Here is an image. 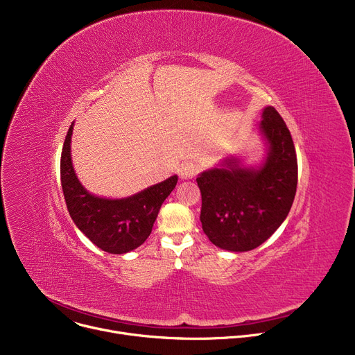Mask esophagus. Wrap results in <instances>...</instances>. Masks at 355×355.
Returning a JSON list of instances; mask_svg holds the SVG:
<instances>
[{
    "label": "esophagus",
    "instance_id": "1",
    "mask_svg": "<svg viewBox=\"0 0 355 355\" xmlns=\"http://www.w3.org/2000/svg\"><path fill=\"white\" fill-rule=\"evenodd\" d=\"M198 167L193 164V163H185L181 166V170H180V174L182 178L185 180H189V178H193L196 174H198Z\"/></svg>",
    "mask_w": 355,
    "mask_h": 355
}]
</instances>
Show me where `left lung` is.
Listing matches in <instances>:
<instances>
[{
  "instance_id": "obj_1",
  "label": "left lung",
  "mask_w": 355,
  "mask_h": 355,
  "mask_svg": "<svg viewBox=\"0 0 355 355\" xmlns=\"http://www.w3.org/2000/svg\"><path fill=\"white\" fill-rule=\"evenodd\" d=\"M260 126L270 148L259 170L241 168L232 159L196 178L202 229L223 250L263 244L288 216L296 193L297 160L289 129L272 107L264 110Z\"/></svg>"
}]
</instances>
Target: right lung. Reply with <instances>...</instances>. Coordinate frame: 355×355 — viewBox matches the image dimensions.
Masks as SVG:
<instances>
[{
    "instance_id": "1",
    "label": "right lung",
    "mask_w": 355,
    "mask_h": 355,
    "mask_svg": "<svg viewBox=\"0 0 355 355\" xmlns=\"http://www.w3.org/2000/svg\"><path fill=\"white\" fill-rule=\"evenodd\" d=\"M73 125L62 151L60 178L69 214L76 226L101 250L123 254L150 236L162 204L175 188L178 177L156 184L125 199L98 198L78 182L70 156Z\"/></svg>"
}]
</instances>
